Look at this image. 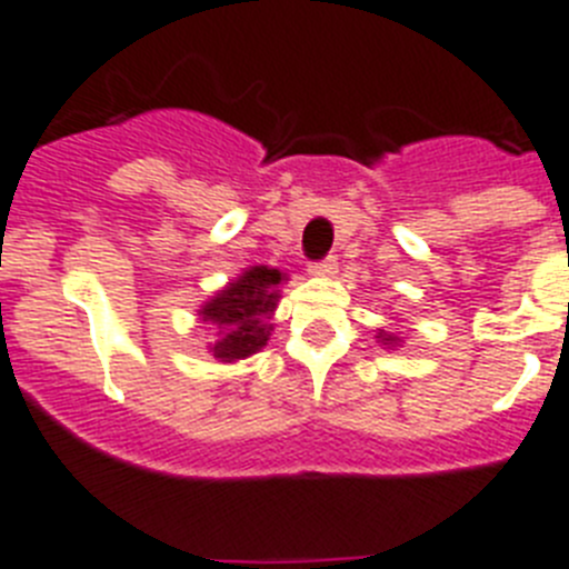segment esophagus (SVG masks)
<instances>
[{"label":"esophagus","mask_w":569,"mask_h":569,"mask_svg":"<svg viewBox=\"0 0 569 569\" xmlns=\"http://www.w3.org/2000/svg\"><path fill=\"white\" fill-rule=\"evenodd\" d=\"M335 269H338V260L335 257H323V260H315L309 266V274H315V278H329V274H335Z\"/></svg>","instance_id":"esophagus-1"}]
</instances>
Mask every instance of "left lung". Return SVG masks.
Wrapping results in <instances>:
<instances>
[{"label": "left lung", "mask_w": 569, "mask_h": 569, "mask_svg": "<svg viewBox=\"0 0 569 569\" xmlns=\"http://www.w3.org/2000/svg\"><path fill=\"white\" fill-rule=\"evenodd\" d=\"M383 340H387V343H395L398 338H392V335H383Z\"/></svg>", "instance_id": "1"}]
</instances>
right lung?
<instances>
[{"label": "right lung", "instance_id": "1", "mask_svg": "<svg viewBox=\"0 0 569 569\" xmlns=\"http://www.w3.org/2000/svg\"><path fill=\"white\" fill-rule=\"evenodd\" d=\"M283 280L278 269L251 266L234 283L226 286L217 298L202 306V320L214 326L211 352L223 363L249 358L260 352L269 340V323L278 306V283Z\"/></svg>", "mask_w": 569, "mask_h": 569}]
</instances>
